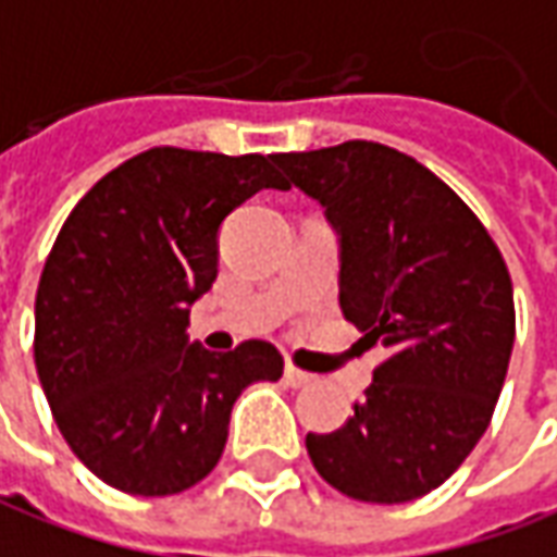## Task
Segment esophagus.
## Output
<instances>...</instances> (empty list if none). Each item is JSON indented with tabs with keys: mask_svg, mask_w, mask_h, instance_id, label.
<instances>
[{
	"mask_svg": "<svg viewBox=\"0 0 557 557\" xmlns=\"http://www.w3.org/2000/svg\"><path fill=\"white\" fill-rule=\"evenodd\" d=\"M283 380H286V386L305 388L313 383V373L301 371V368H295V364H286V368H283Z\"/></svg>",
	"mask_w": 557,
	"mask_h": 557,
	"instance_id": "esophagus-1",
	"label": "esophagus"
}]
</instances>
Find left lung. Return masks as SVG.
I'll return each instance as SVG.
<instances>
[{"mask_svg":"<svg viewBox=\"0 0 557 557\" xmlns=\"http://www.w3.org/2000/svg\"><path fill=\"white\" fill-rule=\"evenodd\" d=\"M337 235L341 310L388 349L356 413L307 434L319 476L368 504L434 492L480 443L516 341L495 240L441 177L373 141L277 153Z\"/></svg>","mask_w":557,"mask_h":557,"instance_id":"1","label":"left lung"}]
</instances>
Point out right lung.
Returning <instances> with one entry per match:
<instances>
[{
	"instance_id": "right-lung-1",
	"label": "right lung",
	"mask_w": 557,
	"mask_h": 557,
	"mask_svg": "<svg viewBox=\"0 0 557 557\" xmlns=\"http://www.w3.org/2000/svg\"><path fill=\"white\" fill-rule=\"evenodd\" d=\"M259 189H289L274 157L153 147L77 201L45 262L38 380L72 453L126 495L205 480L240 392L283 373L265 341L211 352L186 334L216 280L220 225Z\"/></svg>"
}]
</instances>
